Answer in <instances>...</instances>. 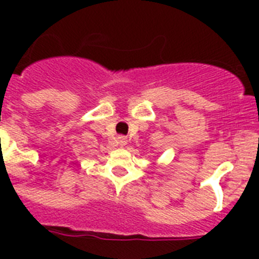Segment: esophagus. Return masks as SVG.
<instances>
[{
  "label": "esophagus",
  "instance_id": "34e87169",
  "mask_svg": "<svg viewBox=\"0 0 259 259\" xmlns=\"http://www.w3.org/2000/svg\"><path fill=\"white\" fill-rule=\"evenodd\" d=\"M118 144L120 146H125L127 145V139H125L124 136H120V137H118Z\"/></svg>",
  "mask_w": 259,
  "mask_h": 259
}]
</instances>
